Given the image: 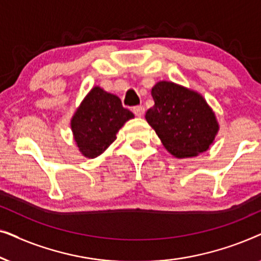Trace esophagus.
<instances>
[{"label":"esophagus","mask_w":261,"mask_h":261,"mask_svg":"<svg viewBox=\"0 0 261 261\" xmlns=\"http://www.w3.org/2000/svg\"><path fill=\"white\" fill-rule=\"evenodd\" d=\"M133 113L138 117H141V116H144V114H145V108L142 106H137L133 108Z\"/></svg>","instance_id":"obj_1"}]
</instances>
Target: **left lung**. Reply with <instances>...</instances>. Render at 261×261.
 <instances>
[{"mask_svg":"<svg viewBox=\"0 0 261 261\" xmlns=\"http://www.w3.org/2000/svg\"><path fill=\"white\" fill-rule=\"evenodd\" d=\"M152 97L154 106L145 117L171 154L190 158L209 148L219 123L202 95L162 81L152 88Z\"/></svg>","mask_w":261,"mask_h":261,"instance_id":"1","label":"left lung"}]
</instances>
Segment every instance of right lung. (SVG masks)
<instances>
[{
  "label": "right lung",
  "mask_w": 261,
  "mask_h": 261,
  "mask_svg": "<svg viewBox=\"0 0 261 261\" xmlns=\"http://www.w3.org/2000/svg\"><path fill=\"white\" fill-rule=\"evenodd\" d=\"M134 114L123 108L116 95L95 87L71 120L74 141L82 154L96 158L115 141L116 133Z\"/></svg>",
  "instance_id": "right-lung-1"
}]
</instances>
